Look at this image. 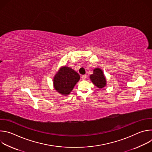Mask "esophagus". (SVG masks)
<instances>
[{"label":"esophagus","mask_w":152,"mask_h":152,"mask_svg":"<svg viewBox=\"0 0 152 152\" xmlns=\"http://www.w3.org/2000/svg\"><path fill=\"white\" fill-rule=\"evenodd\" d=\"M81 78H82V80H85V79L86 78V76L85 75H82V76H81Z\"/></svg>","instance_id":"1"}]
</instances>
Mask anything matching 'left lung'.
I'll return each mask as SVG.
<instances>
[{
    "instance_id": "1",
    "label": "left lung",
    "mask_w": 152,
    "mask_h": 152,
    "mask_svg": "<svg viewBox=\"0 0 152 152\" xmlns=\"http://www.w3.org/2000/svg\"><path fill=\"white\" fill-rule=\"evenodd\" d=\"M91 81L99 88H103L106 85V79L103 70L100 68H95L93 73L90 76Z\"/></svg>"
}]
</instances>
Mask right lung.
Instances as JSON below:
<instances>
[{"label": "right lung", "mask_w": 152, "mask_h": 152, "mask_svg": "<svg viewBox=\"0 0 152 152\" xmlns=\"http://www.w3.org/2000/svg\"><path fill=\"white\" fill-rule=\"evenodd\" d=\"M79 79V75L73 69L62 66L53 77L54 89L61 95L68 96Z\"/></svg>", "instance_id": "add662e5"}]
</instances>
